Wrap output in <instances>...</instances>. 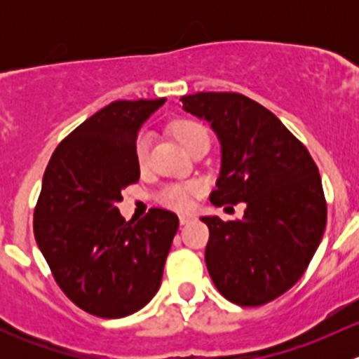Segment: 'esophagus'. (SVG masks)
<instances>
[{
    "mask_svg": "<svg viewBox=\"0 0 359 359\" xmlns=\"http://www.w3.org/2000/svg\"><path fill=\"white\" fill-rule=\"evenodd\" d=\"M191 220H193V215H179L180 226H186V224H189Z\"/></svg>",
    "mask_w": 359,
    "mask_h": 359,
    "instance_id": "1",
    "label": "esophagus"
}]
</instances>
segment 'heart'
<instances>
[{
	"mask_svg": "<svg viewBox=\"0 0 359 359\" xmlns=\"http://www.w3.org/2000/svg\"><path fill=\"white\" fill-rule=\"evenodd\" d=\"M173 133L179 139V142L186 147L187 151H193L198 140L201 137H208L206 128L201 123L194 119H179L173 123ZM151 144H153V135L151 132H140L135 140V161L140 170H146L149 166L151 158ZM203 193V184L198 180H187V182H168L163 184L156 191V201L166 208L186 212L193 205V200Z\"/></svg>",
	"mask_w": 359,
	"mask_h": 359,
	"instance_id": "1",
	"label": "heart"
}]
</instances>
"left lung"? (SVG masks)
I'll return each instance as SVG.
<instances>
[{
    "label": "left lung",
    "instance_id": "8db88e82",
    "mask_svg": "<svg viewBox=\"0 0 359 359\" xmlns=\"http://www.w3.org/2000/svg\"><path fill=\"white\" fill-rule=\"evenodd\" d=\"M184 109L205 118L222 146L215 206L247 203L241 220L203 217L205 262L217 290L257 307L300 280L323 238L327 200L307 147L255 100L234 92L184 95Z\"/></svg>",
    "mask_w": 359,
    "mask_h": 359
}]
</instances>
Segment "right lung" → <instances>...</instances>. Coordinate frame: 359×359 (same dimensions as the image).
Here are the masks:
<instances>
[{
    "mask_svg": "<svg viewBox=\"0 0 359 359\" xmlns=\"http://www.w3.org/2000/svg\"><path fill=\"white\" fill-rule=\"evenodd\" d=\"M165 99L116 100L57 146L34 206V238L69 300L99 318H123L156 295L179 229L170 210L126 222L116 203L137 184L140 125Z\"/></svg>",
    "mask_w": 359,
    "mask_h": 359,
    "instance_id": "add662e5",
    "label": "right lung"
}]
</instances>
